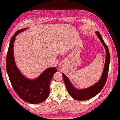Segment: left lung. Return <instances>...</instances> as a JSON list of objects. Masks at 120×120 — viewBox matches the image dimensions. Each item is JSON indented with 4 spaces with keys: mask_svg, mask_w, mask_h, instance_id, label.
<instances>
[{
    "mask_svg": "<svg viewBox=\"0 0 120 120\" xmlns=\"http://www.w3.org/2000/svg\"><path fill=\"white\" fill-rule=\"evenodd\" d=\"M96 34L97 37L101 42L103 45L104 46L106 51V59L105 61V65L103 71L102 72V76L100 78L99 81L91 86L84 89L76 88L71 83V81L63 73L62 74L64 82L69 93L72 98L78 101H84L91 99L93 97L98 94L104 86L106 82L107 81V75L108 73L110 63V54L109 51L106 44L103 40L101 35L98 31L96 32Z\"/></svg>",
    "mask_w": 120,
    "mask_h": 120,
    "instance_id": "left-lung-1",
    "label": "left lung"
}]
</instances>
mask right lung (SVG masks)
<instances>
[{
	"mask_svg": "<svg viewBox=\"0 0 120 120\" xmlns=\"http://www.w3.org/2000/svg\"><path fill=\"white\" fill-rule=\"evenodd\" d=\"M28 28L17 31L11 39L6 60V68L12 87L20 98L30 104L41 103L49 94V82L57 69L55 67L46 69L34 79L25 77L17 66L14 56V43L19 33Z\"/></svg>",
	"mask_w": 120,
	"mask_h": 120,
	"instance_id": "1",
	"label": "right lung"
}]
</instances>
